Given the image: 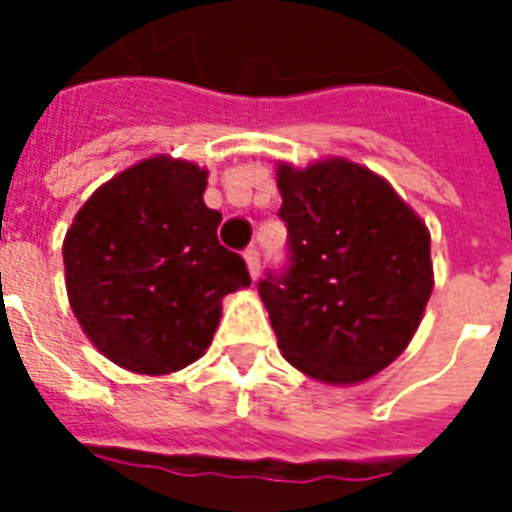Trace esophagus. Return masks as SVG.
Wrapping results in <instances>:
<instances>
[{
  "label": "esophagus",
  "mask_w": 512,
  "mask_h": 512,
  "mask_svg": "<svg viewBox=\"0 0 512 512\" xmlns=\"http://www.w3.org/2000/svg\"><path fill=\"white\" fill-rule=\"evenodd\" d=\"M244 260H246V268H249V277L252 279L260 277V252H257L255 246H249V249H246Z\"/></svg>",
  "instance_id": "esophagus-1"
}]
</instances>
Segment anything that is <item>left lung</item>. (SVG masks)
Segmentation results:
<instances>
[{"label":"left lung","instance_id":"left-lung-1","mask_svg":"<svg viewBox=\"0 0 512 512\" xmlns=\"http://www.w3.org/2000/svg\"><path fill=\"white\" fill-rule=\"evenodd\" d=\"M290 266L260 299L290 365L351 386L395 362L433 293L430 233L389 180L343 156L277 164Z\"/></svg>","mask_w":512,"mask_h":512}]
</instances>
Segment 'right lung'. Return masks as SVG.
<instances>
[{"instance_id": "add662e5", "label": "right lung", "mask_w": 512, "mask_h": 512, "mask_svg": "<svg viewBox=\"0 0 512 512\" xmlns=\"http://www.w3.org/2000/svg\"><path fill=\"white\" fill-rule=\"evenodd\" d=\"M208 169L142 158L84 202L62 241L76 321L128 373L169 376L211 345L227 293L249 288L241 255L216 238Z\"/></svg>"}]
</instances>
